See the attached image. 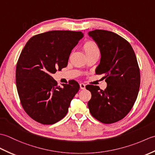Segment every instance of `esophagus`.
I'll return each mask as SVG.
<instances>
[{
  "label": "esophagus",
  "mask_w": 155,
  "mask_h": 155,
  "mask_svg": "<svg viewBox=\"0 0 155 155\" xmlns=\"http://www.w3.org/2000/svg\"><path fill=\"white\" fill-rule=\"evenodd\" d=\"M80 88H81V89H83V90L85 89V84H83V83H81L80 84Z\"/></svg>",
  "instance_id": "obj_1"
}]
</instances>
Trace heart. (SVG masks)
Returning <instances> with one entry per match:
<instances>
[{"mask_svg": "<svg viewBox=\"0 0 155 155\" xmlns=\"http://www.w3.org/2000/svg\"><path fill=\"white\" fill-rule=\"evenodd\" d=\"M83 49L87 56L93 54H100V48L96 42L92 41H87L83 45Z\"/></svg>", "mask_w": 155, "mask_h": 155, "instance_id": "heart-1", "label": "heart"}]
</instances>
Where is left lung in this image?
Segmentation results:
<instances>
[{"mask_svg": "<svg viewBox=\"0 0 155 155\" xmlns=\"http://www.w3.org/2000/svg\"><path fill=\"white\" fill-rule=\"evenodd\" d=\"M88 35L100 48L96 73L104 75L107 87L103 91L98 86H86L91 93L88 107L101 123H116L132 109L139 94L140 75L136 55L129 42L113 32L97 29Z\"/></svg>", "mask_w": 155, "mask_h": 155, "instance_id": "8db88e82", "label": "left lung"}]
</instances>
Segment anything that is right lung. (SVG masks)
Masks as SVG:
<instances>
[{
  "label": "right lung",
  "instance_id": "right-lung-1",
  "mask_svg": "<svg viewBox=\"0 0 155 155\" xmlns=\"http://www.w3.org/2000/svg\"><path fill=\"white\" fill-rule=\"evenodd\" d=\"M83 36L82 32L48 31L33 36L22 49L16 64V88L23 109L38 123L52 124L67 114L79 84L71 80L61 87L51 74L67 67Z\"/></svg>",
  "mask_w": 155,
  "mask_h": 155
}]
</instances>
